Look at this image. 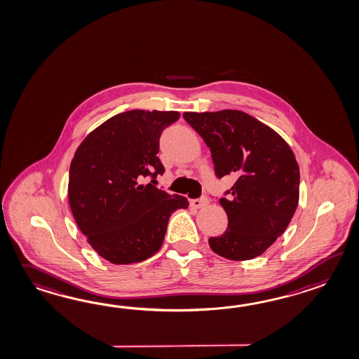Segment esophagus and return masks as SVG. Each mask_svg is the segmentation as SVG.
<instances>
[{
	"instance_id": "esophagus-1",
	"label": "esophagus",
	"mask_w": 359,
	"mask_h": 359,
	"mask_svg": "<svg viewBox=\"0 0 359 359\" xmlns=\"http://www.w3.org/2000/svg\"><path fill=\"white\" fill-rule=\"evenodd\" d=\"M208 201L206 198L191 199V206L193 208H201L208 205Z\"/></svg>"
}]
</instances>
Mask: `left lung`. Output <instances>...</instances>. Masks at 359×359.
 Segmentation results:
<instances>
[{"label": "left lung", "mask_w": 359, "mask_h": 359, "mask_svg": "<svg viewBox=\"0 0 359 359\" xmlns=\"http://www.w3.org/2000/svg\"><path fill=\"white\" fill-rule=\"evenodd\" d=\"M184 120L211 151L217 177H237L219 199L228 228L211 250L229 260L262 255L286 231L299 203L300 171L290 145L273 128L234 109L185 111Z\"/></svg>", "instance_id": "obj_1"}]
</instances>
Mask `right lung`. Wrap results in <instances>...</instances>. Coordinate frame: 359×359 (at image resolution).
Wrapping results in <instances>:
<instances>
[{
	"label": "right lung",
	"mask_w": 359,
	"mask_h": 359,
	"mask_svg": "<svg viewBox=\"0 0 359 359\" xmlns=\"http://www.w3.org/2000/svg\"><path fill=\"white\" fill-rule=\"evenodd\" d=\"M179 111H123L91 131L74 153L68 199L88 245L111 264L143 262L160 250L168 219L188 208L183 196L151 183L165 168L157 157L160 136Z\"/></svg>",
	"instance_id": "1"
}]
</instances>
